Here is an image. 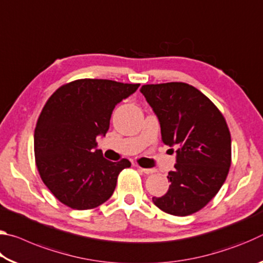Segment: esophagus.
<instances>
[{"label": "esophagus", "mask_w": 263, "mask_h": 263, "mask_svg": "<svg viewBox=\"0 0 263 263\" xmlns=\"http://www.w3.org/2000/svg\"><path fill=\"white\" fill-rule=\"evenodd\" d=\"M138 168H139L141 172H144L145 174H153V173H155V169L154 168H141L139 166H138Z\"/></svg>", "instance_id": "34e87169"}]
</instances>
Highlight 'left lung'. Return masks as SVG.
<instances>
[{
    "label": "left lung",
    "instance_id": "left-lung-1",
    "mask_svg": "<svg viewBox=\"0 0 263 263\" xmlns=\"http://www.w3.org/2000/svg\"><path fill=\"white\" fill-rule=\"evenodd\" d=\"M161 127L164 145L176 153L169 189L153 203L173 216L197 212L215 197L229 174L231 135L220 111L198 89L183 82L140 89Z\"/></svg>",
    "mask_w": 263,
    "mask_h": 263
}]
</instances>
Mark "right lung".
<instances>
[{
  "label": "right lung",
  "mask_w": 263,
  "mask_h": 263,
  "mask_svg": "<svg viewBox=\"0 0 263 263\" xmlns=\"http://www.w3.org/2000/svg\"><path fill=\"white\" fill-rule=\"evenodd\" d=\"M139 86L82 79L60 87L46 102L33 136L35 164L62 204L88 210L114 194L118 174L131 162L106 160L96 138L108 132L115 106Z\"/></svg>",
  "instance_id": "1"
}]
</instances>
